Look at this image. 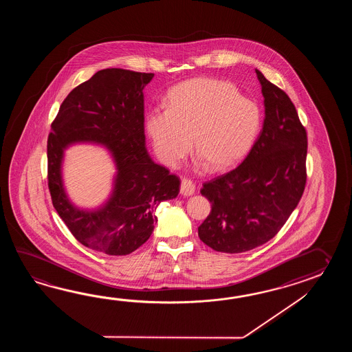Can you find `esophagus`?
<instances>
[{"instance_id":"1","label":"esophagus","mask_w":352,"mask_h":352,"mask_svg":"<svg viewBox=\"0 0 352 352\" xmlns=\"http://www.w3.org/2000/svg\"><path fill=\"white\" fill-rule=\"evenodd\" d=\"M179 192L184 196H190L195 192L194 182L191 179H182L181 181V187H179Z\"/></svg>"}]
</instances>
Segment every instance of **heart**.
<instances>
[{
  "instance_id": "b5f03b06",
  "label": "heart",
  "mask_w": 352,
  "mask_h": 352,
  "mask_svg": "<svg viewBox=\"0 0 352 352\" xmlns=\"http://www.w3.org/2000/svg\"><path fill=\"white\" fill-rule=\"evenodd\" d=\"M262 127V111L241 97L232 82L196 78L176 85L167 108L146 116V129L157 157L176 167L191 150L214 173L236 165L253 147Z\"/></svg>"
}]
</instances>
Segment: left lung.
<instances>
[{"instance_id": "8db88e82", "label": "left lung", "mask_w": 352, "mask_h": 352, "mask_svg": "<svg viewBox=\"0 0 352 352\" xmlns=\"http://www.w3.org/2000/svg\"><path fill=\"white\" fill-rule=\"evenodd\" d=\"M255 72L265 107L263 129L239 166L204 182L200 191L211 211L199 236L211 249L230 254L272 239L306 187V128L285 91Z\"/></svg>"}]
</instances>
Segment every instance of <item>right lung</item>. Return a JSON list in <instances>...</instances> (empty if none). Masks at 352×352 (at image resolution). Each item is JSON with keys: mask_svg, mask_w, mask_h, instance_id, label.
I'll use <instances>...</instances> for the list:
<instances>
[{"mask_svg": "<svg viewBox=\"0 0 352 352\" xmlns=\"http://www.w3.org/2000/svg\"><path fill=\"white\" fill-rule=\"evenodd\" d=\"M152 73L103 69L72 90L47 138V186L54 208L75 239L108 255H127L153 232L160 202L175 199L179 179L152 161L144 147L143 88ZM97 142L113 152L118 176L111 199L96 212L76 210L62 187L63 150Z\"/></svg>", "mask_w": 352, "mask_h": 352, "instance_id": "obj_1", "label": "right lung"}]
</instances>
